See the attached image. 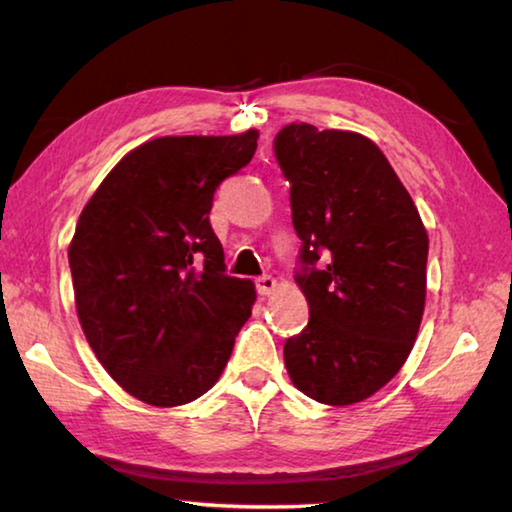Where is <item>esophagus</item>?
I'll use <instances>...</instances> for the list:
<instances>
[{
    "label": "esophagus",
    "mask_w": 512,
    "mask_h": 512,
    "mask_svg": "<svg viewBox=\"0 0 512 512\" xmlns=\"http://www.w3.org/2000/svg\"><path fill=\"white\" fill-rule=\"evenodd\" d=\"M255 287H257L259 296H271V293L277 287V282H275V277H271V275H262V277H257V280H255Z\"/></svg>",
    "instance_id": "esophagus-1"
}]
</instances>
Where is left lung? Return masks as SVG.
<instances>
[{"instance_id":"8db88e82","label":"left lung","mask_w":512,"mask_h":512,"mask_svg":"<svg viewBox=\"0 0 512 512\" xmlns=\"http://www.w3.org/2000/svg\"><path fill=\"white\" fill-rule=\"evenodd\" d=\"M273 151L291 185L296 282L309 323L284 343L298 391L345 406L404 366L427 296L429 237L413 198L368 137L284 126Z\"/></svg>"}]
</instances>
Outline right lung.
<instances>
[{
  "label": "right lung",
  "instance_id": "obj_1",
  "mask_svg": "<svg viewBox=\"0 0 512 512\" xmlns=\"http://www.w3.org/2000/svg\"><path fill=\"white\" fill-rule=\"evenodd\" d=\"M257 131L158 137L112 169L69 244L76 311L108 375L137 400L210 391L250 318L255 287L225 273L214 192L253 160Z\"/></svg>",
  "mask_w": 512,
  "mask_h": 512
}]
</instances>
